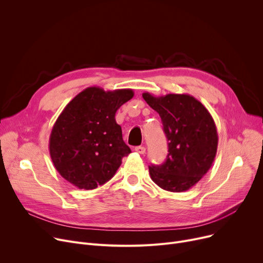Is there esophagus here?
Returning <instances> with one entry per match:
<instances>
[{
  "label": "esophagus",
  "mask_w": 263,
  "mask_h": 263,
  "mask_svg": "<svg viewBox=\"0 0 263 263\" xmlns=\"http://www.w3.org/2000/svg\"><path fill=\"white\" fill-rule=\"evenodd\" d=\"M135 151L141 155H144L146 154V148L144 146H139V147H135Z\"/></svg>",
  "instance_id": "esophagus-1"
}]
</instances>
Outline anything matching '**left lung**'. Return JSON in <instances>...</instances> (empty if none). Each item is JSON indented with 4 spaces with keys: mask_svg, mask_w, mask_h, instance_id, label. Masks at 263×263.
<instances>
[{
    "mask_svg": "<svg viewBox=\"0 0 263 263\" xmlns=\"http://www.w3.org/2000/svg\"><path fill=\"white\" fill-rule=\"evenodd\" d=\"M143 98L159 113L168 142L166 161L151 164L150 177L165 191L184 192L200 180L214 161L218 143L214 120L202 103L187 93L156 97L144 92Z\"/></svg>",
    "mask_w": 263,
    "mask_h": 263,
    "instance_id": "1",
    "label": "left lung"
}]
</instances>
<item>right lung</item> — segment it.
<instances>
[{"label":"right lung","instance_id":"add662e5","mask_svg":"<svg viewBox=\"0 0 263 263\" xmlns=\"http://www.w3.org/2000/svg\"><path fill=\"white\" fill-rule=\"evenodd\" d=\"M132 89L88 87L69 102L51 131L49 150L54 167L78 189L104 184L131 149L115 120L117 109L133 98Z\"/></svg>","mask_w":263,"mask_h":263}]
</instances>
